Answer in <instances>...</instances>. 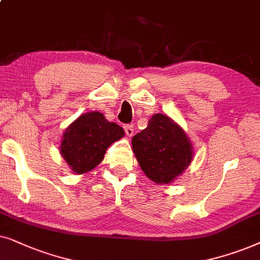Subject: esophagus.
Here are the masks:
<instances>
[{"label":"esophagus","mask_w":260,"mask_h":260,"mask_svg":"<svg viewBox=\"0 0 260 260\" xmlns=\"http://www.w3.org/2000/svg\"><path fill=\"white\" fill-rule=\"evenodd\" d=\"M123 129H124V132H126L127 137H132L133 136L134 129H133L132 124H123Z\"/></svg>","instance_id":"esophagus-1"}]
</instances>
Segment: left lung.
Instances as JSON below:
<instances>
[{
	"label": "left lung",
	"instance_id": "left-lung-1",
	"mask_svg": "<svg viewBox=\"0 0 260 260\" xmlns=\"http://www.w3.org/2000/svg\"><path fill=\"white\" fill-rule=\"evenodd\" d=\"M133 152L151 181L168 184L192 160V148L183 129L164 114H155L132 139Z\"/></svg>",
	"mask_w": 260,
	"mask_h": 260
}]
</instances>
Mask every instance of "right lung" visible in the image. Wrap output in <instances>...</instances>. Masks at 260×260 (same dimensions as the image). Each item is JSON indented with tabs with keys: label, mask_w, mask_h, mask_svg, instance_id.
<instances>
[{
	"label": "right lung",
	"mask_w": 260,
	"mask_h": 260,
	"mask_svg": "<svg viewBox=\"0 0 260 260\" xmlns=\"http://www.w3.org/2000/svg\"><path fill=\"white\" fill-rule=\"evenodd\" d=\"M123 136L122 127L107 121L102 113H86L67 128L60 153L74 172L85 174L98 166L107 148Z\"/></svg>",
	"instance_id": "right-lung-1"
}]
</instances>
